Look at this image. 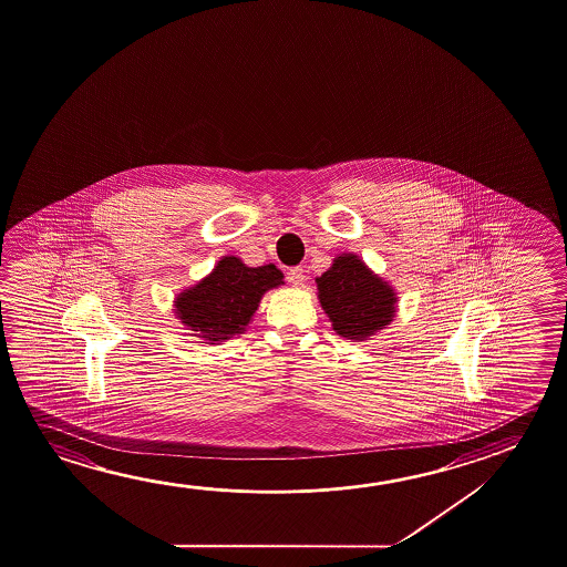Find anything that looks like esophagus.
<instances>
[{"label":"esophagus","mask_w":567,"mask_h":567,"mask_svg":"<svg viewBox=\"0 0 567 567\" xmlns=\"http://www.w3.org/2000/svg\"><path fill=\"white\" fill-rule=\"evenodd\" d=\"M287 280L292 287H302V282H305V270L300 269V267L288 270Z\"/></svg>","instance_id":"1"}]
</instances>
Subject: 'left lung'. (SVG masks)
I'll return each mask as SVG.
<instances>
[{
	"label": "left lung",
	"mask_w": 567,
	"mask_h": 567,
	"mask_svg": "<svg viewBox=\"0 0 567 567\" xmlns=\"http://www.w3.org/2000/svg\"><path fill=\"white\" fill-rule=\"evenodd\" d=\"M318 300L336 334L362 342L391 324L398 297L385 280L373 275L358 255L343 252L316 279Z\"/></svg>",
	"instance_id": "1"
}]
</instances>
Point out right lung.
<instances>
[{
	"label": "right lung",
	"instance_id": "right-lung-1",
	"mask_svg": "<svg viewBox=\"0 0 567 567\" xmlns=\"http://www.w3.org/2000/svg\"><path fill=\"white\" fill-rule=\"evenodd\" d=\"M280 285L282 272L275 265L247 267L237 257H224L204 280L177 295L174 308L192 336L225 342L245 332L262 295Z\"/></svg>",
	"mask_w": 567,
	"mask_h": 567
}]
</instances>
